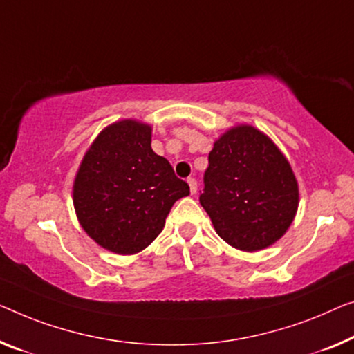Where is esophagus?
<instances>
[{
	"mask_svg": "<svg viewBox=\"0 0 354 354\" xmlns=\"http://www.w3.org/2000/svg\"><path fill=\"white\" fill-rule=\"evenodd\" d=\"M187 184H189V191H191V194L197 192V181H195L194 178H187Z\"/></svg>",
	"mask_w": 354,
	"mask_h": 354,
	"instance_id": "34e87169",
	"label": "esophagus"
}]
</instances>
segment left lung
Listing matches in <instances>:
<instances>
[{"label":"left lung","instance_id":"obj_1","mask_svg":"<svg viewBox=\"0 0 354 354\" xmlns=\"http://www.w3.org/2000/svg\"><path fill=\"white\" fill-rule=\"evenodd\" d=\"M200 205L221 239L240 251L266 250L286 234L299 207L291 163L256 127L240 124L214 141Z\"/></svg>","mask_w":354,"mask_h":354}]
</instances>
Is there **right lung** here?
Wrapping results in <instances>:
<instances>
[{
	"instance_id": "right-lung-1",
	"label": "right lung",
	"mask_w": 354,
	"mask_h": 354,
	"mask_svg": "<svg viewBox=\"0 0 354 354\" xmlns=\"http://www.w3.org/2000/svg\"><path fill=\"white\" fill-rule=\"evenodd\" d=\"M152 127L124 119L100 131L73 183L79 224L115 254L143 251L163 230L176 200L189 195L165 157L151 147Z\"/></svg>"
}]
</instances>
